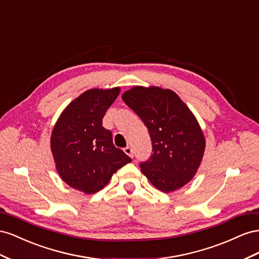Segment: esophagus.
<instances>
[{"label":"esophagus","instance_id":"esophagus-1","mask_svg":"<svg viewBox=\"0 0 259 259\" xmlns=\"http://www.w3.org/2000/svg\"><path fill=\"white\" fill-rule=\"evenodd\" d=\"M123 152L128 155V156H130V157H134V151H132V149L130 146H127V147H124L123 149Z\"/></svg>","mask_w":259,"mask_h":259}]
</instances>
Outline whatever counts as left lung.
Segmentation results:
<instances>
[{
    "instance_id": "left-lung-1",
    "label": "left lung",
    "mask_w": 259,
    "mask_h": 259,
    "mask_svg": "<svg viewBox=\"0 0 259 259\" xmlns=\"http://www.w3.org/2000/svg\"><path fill=\"white\" fill-rule=\"evenodd\" d=\"M121 98L151 136L153 154L140 165L142 174L165 193L186 186L201 166L206 145L194 114L169 89L137 85Z\"/></svg>"
}]
</instances>
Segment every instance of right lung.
I'll return each mask as SVG.
<instances>
[{"label": "right lung", "instance_id": "add662e5", "mask_svg": "<svg viewBox=\"0 0 259 259\" xmlns=\"http://www.w3.org/2000/svg\"><path fill=\"white\" fill-rule=\"evenodd\" d=\"M120 88L90 89L71 101L55 122L51 151L56 170L69 187L97 193L131 158L113 143L112 132L102 125L107 108Z\"/></svg>", "mask_w": 259, "mask_h": 259}]
</instances>
